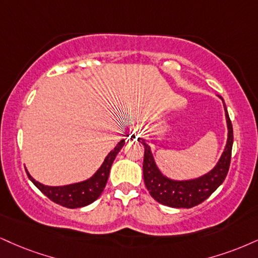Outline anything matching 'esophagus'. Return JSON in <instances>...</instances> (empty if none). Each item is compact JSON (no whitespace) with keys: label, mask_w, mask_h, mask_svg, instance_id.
<instances>
[{"label":"esophagus","mask_w":258,"mask_h":258,"mask_svg":"<svg viewBox=\"0 0 258 258\" xmlns=\"http://www.w3.org/2000/svg\"><path fill=\"white\" fill-rule=\"evenodd\" d=\"M141 135H142L141 130H137V131H135V137H139Z\"/></svg>","instance_id":"34e87169"}]
</instances>
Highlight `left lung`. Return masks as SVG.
Instances as JSON below:
<instances>
[{
	"mask_svg": "<svg viewBox=\"0 0 258 258\" xmlns=\"http://www.w3.org/2000/svg\"><path fill=\"white\" fill-rule=\"evenodd\" d=\"M220 97V96H219ZM222 99V97H220ZM223 102V99H222ZM226 121H227V143L225 150L216 166L207 174L190 180H173L164 176L156 166L150 147L143 141L144 145V161H143V175L149 194L155 201L163 206L172 208H192L207 200L226 179L229 163H231L232 145H233V127L229 120L225 102Z\"/></svg>",
	"mask_w": 258,
	"mask_h": 258,
	"instance_id": "8db88e82",
	"label": "left lung"
}]
</instances>
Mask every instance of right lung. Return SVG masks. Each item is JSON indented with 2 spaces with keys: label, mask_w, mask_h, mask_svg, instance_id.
Instances as JSON below:
<instances>
[{
  "label": "right lung",
  "mask_w": 258,
  "mask_h": 258,
  "mask_svg": "<svg viewBox=\"0 0 258 258\" xmlns=\"http://www.w3.org/2000/svg\"><path fill=\"white\" fill-rule=\"evenodd\" d=\"M123 145H125V139L117 143L114 150H111L107 155L104 162L102 163V166L99 167L97 172L91 178L84 180V181L64 186H48L36 181L26 169L27 176L36 185V187L39 188L54 203L60 204L62 207L71 208V209L89 206L92 202L97 200L101 196L102 192H103L105 184H107L108 176H109L111 164H113L116 155L119 154V151L122 149Z\"/></svg>",
  "instance_id": "right-lung-1"
}]
</instances>
